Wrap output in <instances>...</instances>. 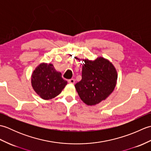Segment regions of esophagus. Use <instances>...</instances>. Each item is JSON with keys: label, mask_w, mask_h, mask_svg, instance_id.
<instances>
[{"label": "esophagus", "mask_w": 151, "mask_h": 151, "mask_svg": "<svg viewBox=\"0 0 151 151\" xmlns=\"http://www.w3.org/2000/svg\"><path fill=\"white\" fill-rule=\"evenodd\" d=\"M75 79H73V78H71V79H70V80H69L68 81V82L69 83V84H75Z\"/></svg>", "instance_id": "obj_1"}]
</instances>
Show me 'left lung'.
Instances as JSON below:
<instances>
[{
  "instance_id": "8db88e82",
  "label": "left lung",
  "mask_w": 151,
  "mask_h": 151,
  "mask_svg": "<svg viewBox=\"0 0 151 151\" xmlns=\"http://www.w3.org/2000/svg\"><path fill=\"white\" fill-rule=\"evenodd\" d=\"M83 61L82 80L75 86L86 104L95 106L104 101L113 92L117 84V72L112 63L103 57Z\"/></svg>"
}]
</instances>
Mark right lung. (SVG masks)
Listing matches in <instances>:
<instances>
[{
    "mask_svg": "<svg viewBox=\"0 0 151 151\" xmlns=\"http://www.w3.org/2000/svg\"><path fill=\"white\" fill-rule=\"evenodd\" d=\"M31 84L35 92L44 99L51 100L57 97L67 84L53 64L41 63L31 75Z\"/></svg>",
    "mask_w": 151,
    "mask_h": 151,
    "instance_id": "right-lung-1",
    "label": "right lung"
}]
</instances>
